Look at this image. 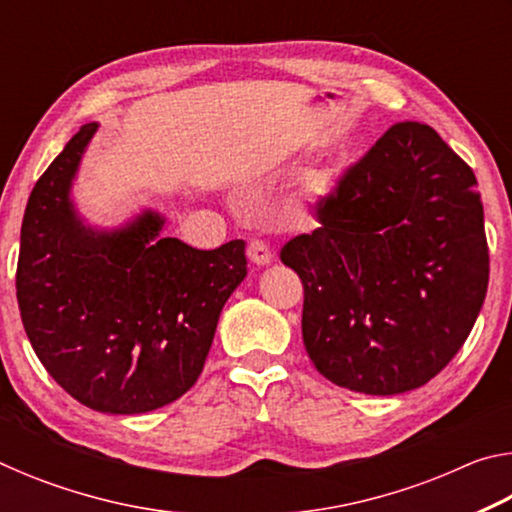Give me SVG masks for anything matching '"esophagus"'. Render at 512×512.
Returning a JSON list of instances; mask_svg holds the SVG:
<instances>
[{"label": "esophagus", "instance_id": "obj_1", "mask_svg": "<svg viewBox=\"0 0 512 512\" xmlns=\"http://www.w3.org/2000/svg\"><path fill=\"white\" fill-rule=\"evenodd\" d=\"M248 259L257 266H266V264L273 262V253H271V248L264 244V241L253 239L248 244Z\"/></svg>", "mask_w": 512, "mask_h": 512}]
</instances>
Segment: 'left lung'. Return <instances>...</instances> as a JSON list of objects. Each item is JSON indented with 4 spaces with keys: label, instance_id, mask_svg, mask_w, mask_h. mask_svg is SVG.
I'll list each match as a JSON object with an SVG mask.
<instances>
[{
    "label": "left lung",
    "instance_id": "8db88e82",
    "mask_svg": "<svg viewBox=\"0 0 512 512\" xmlns=\"http://www.w3.org/2000/svg\"><path fill=\"white\" fill-rule=\"evenodd\" d=\"M280 259L305 287L320 375L366 395L427 384L463 348L488 291L474 171L431 126L400 121L316 205Z\"/></svg>",
    "mask_w": 512,
    "mask_h": 512
}]
</instances>
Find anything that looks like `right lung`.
<instances>
[{
    "instance_id": "1",
    "label": "right lung",
    "mask_w": 512,
    "mask_h": 512,
    "mask_svg": "<svg viewBox=\"0 0 512 512\" xmlns=\"http://www.w3.org/2000/svg\"><path fill=\"white\" fill-rule=\"evenodd\" d=\"M99 124L49 164L24 210L17 305L31 348L60 388L101 413L155 411L203 372L219 314L246 277V244L196 250L160 237L158 212L103 232L69 189Z\"/></svg>"
}]
</instances>
